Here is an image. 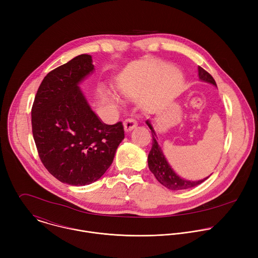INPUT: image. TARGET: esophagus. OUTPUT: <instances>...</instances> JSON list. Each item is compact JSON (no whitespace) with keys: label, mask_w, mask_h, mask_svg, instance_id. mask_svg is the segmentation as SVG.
Masks as SVG:
<instances>
[{"label":"esophagus","mask_w":258,"mask_h":258,"mask_svg":"<svg viewBox=\"0 0 258 258\" xmlns=\"http://www.w3.org/2000/svg\"><path fill=\"white\" fill-rule=\"evenodd\" d=\"M137 125H138L137 121L135 119H133V118H128V119L124 120V122H123V127H124V131L126 133L132 132L134 128L137 127Z\"/></svg>","instance_id":"obj_1"}]
</instances>
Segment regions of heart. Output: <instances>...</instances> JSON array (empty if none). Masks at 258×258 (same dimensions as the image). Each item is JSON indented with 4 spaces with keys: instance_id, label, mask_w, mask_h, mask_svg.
Returning a JSON list of instances; mask_svg holds the SVG:
<instances>
[{
    "instance_id": "b5f03b06",
    "label": "heart",
    "mask_w": 258,
    "mask_h": 258,
    "mask_svg": "<svg viewBox=\"0 0 258 258\" xmlns=\"http://www.w3.org/2000/svg\"><path fill=\"white\" fill-rule=\"evenodd\" d=\"M109 98L111 99V100H114V101H115V98H114V97H112V96H109Z\"/></svg>"
}]
</instances>
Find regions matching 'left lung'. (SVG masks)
Wrapping results in <instances>:
<instances>
[{"instance_id":"left-lung-1","label":"left lung","mask_w":258,"mask_h":258,"mask_svg":"<svg viewBox=\"0 0 258 258\" xmlns=\"http://www.w3.org/2000/svg\"><path fill=\"white\" fill-rule=\"evenodd\" d=\"M198 75L199 80L201 82H205L208 84L213 85L216 87V83L213 80V78L209 75L207 71H205L202 67L198 66ZM147 125L149 126L152 133V148L148 155V166L151 172L155 175L156 179L161 183L162 186L165 188L171 190V191H180V190H186L193 187H196L200 185L201 182L206 180L209 176L204 177L199 180H190L180 177L170 166L169 162L167 161L161 146L158 143V138L156 135V132L151 123V121L148 119L146 120Z\"/></svg>"}]
</instances>
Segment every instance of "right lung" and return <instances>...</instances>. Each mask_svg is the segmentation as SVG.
Returning <instances> with one entry per match:
<instances>
[{"label":"right lung","instance_id":"1","mask_svg":"<svg viewBox=\"0 0 258 258\" xmlns=\"http://www.w3.org/2000/svg\"><path fill=\"white\" fill-rule=\"evenodd\" d=\"M94 70L88 54L55 68L43 80L31 109L32 135L43 164L70 186L98 180L124 139L122 123H104L80 88Z\"/></svg>","mask_w":258,"mask_h":258}]
</instances>
